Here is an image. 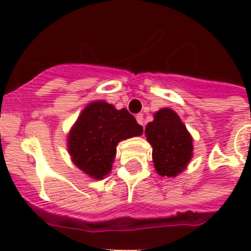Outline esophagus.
<instances>
[{
    "mask_svg": "<svg viewBox=\"0 0 251 251\" xmlns=\"http://www.w3.org/2000/svg\"><path fill=\"white\" fill-rule=\"evenodd\" d=\"M136 120H137V122H138V124H140L141 126L145 125V122H144V115H142V114H137Z\"/></svg>",
    "mask_w": 251,
    "mask_h": 251,
    "instance_id": "34e87169",
    "label": "esophagus"
}]
</instances>
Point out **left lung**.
Listing matches in <instances>:
<instances>
[{
  "mask_svg": "<svg viewBox=\"0 0 251 251\" xmlns=\"http://www.w3.org/2000/svg\"><path fill=\"white\" fill-rule=\"evenodd\" d=\"M145 136L153 148V164L160 176L176 177L187 168L194 156V140L176 111L169 107L156 111L145 127Z\"/></svg>",
  "mask_w": 251,
  "mask_h": 251,
  "instance_id": "obj_1",
  "label": "left lung"
}]
</instances>
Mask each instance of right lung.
Returning a JSON list of instances; mask_svg holds the SVG:
<instances>
[{
  "label": "right lung",
  "mask_w": 251,
  "mask_h": 251,
  "mask_svg": "<svg viewBox=\"0 0 251 251\" xmlns=\"http://www.w3.org/2000/svg\"><path fill=\"white\" fill-rule=\"evenodd\" d=\"M141 125L126 109L117 110L104 100L88 103L67 136V149L75 167L94 180L111 172L117 145L141 136Z\"/></svg>",
  "instance_id": "right-lung-1"
}]
</instances>
